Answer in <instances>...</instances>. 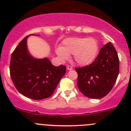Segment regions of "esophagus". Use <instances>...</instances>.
<instances>
[{"label":"esophagus","mask_w":131,"mask_h":131,"mask_svg":"<svg viewBox=\"0 0 131 131\" xmlns=\"http://www.w3.org/2000/svg\"><path fill=\"white\" fill-rule=\"evenodd\" d=\"M67 68V70H71L73 69V68H72V67H71V66H68Z\"/></svg>","instance_id":"1"}]
</instances>
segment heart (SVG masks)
Segmentation results:
<instances>
[{
  "label": "heart",
  "instance_id": "obj_1",
  "mask_svg": "<svg viewBox=\"0 0 131 131\" xmlns=\"http://www.w3.org/2000/svg\"><path fill=\"white\" fill-rule=\"evenodd\" d=\"M99 51L98 42L93 37H71L63 40L56 54L61 60L68 59L73 54L74 61L80 66L91 64L97 56Z\"/></svg>",
  "mask_w": 131,
  "mask_h": 131
}]
</instances>
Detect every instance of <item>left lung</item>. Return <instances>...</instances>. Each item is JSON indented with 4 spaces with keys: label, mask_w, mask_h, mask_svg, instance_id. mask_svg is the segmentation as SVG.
<instances>
[{
    "label": "left lung",
    "mask_w": 131,
    "mask_h": 131,
    "mask_svg": "<svg viewBox=\"0 0 131 131\" xmlns=\"http://www.w3.org/2000/svg\"><path fill=\"white\" fill-rule=\"evenodd\" d=\"M77 86L87 97L100 99L112 90L119 73V59L111 42L104 45L92 64L75 68Z\"/></svg>",
    "instance_id": "1"
}]
</instances>
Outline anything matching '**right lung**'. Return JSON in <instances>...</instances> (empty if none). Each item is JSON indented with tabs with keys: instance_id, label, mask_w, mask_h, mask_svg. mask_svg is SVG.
I'll list each match as a JSON object with an SVG mask.
<instances>
[{
	"instance_id": "add662e5",
	"label": "right lung",
	"mask_w": 131,
	"mask_h": 131,
	"mask_svg": "<svg viewBox=\"0 0 131 131\" xmlns=\"http://www.w3.org/2000/svg\"><path fill=\"white\" fill-rule=\"evenodd\" d=\"M30 35L19 42L12 54L10 77L21 94L33 100H43L53 94L66 73V67L62 64L55 67L47 58L33 57L27 47L26 40Z\"/></svg>"
}]
</instances>
